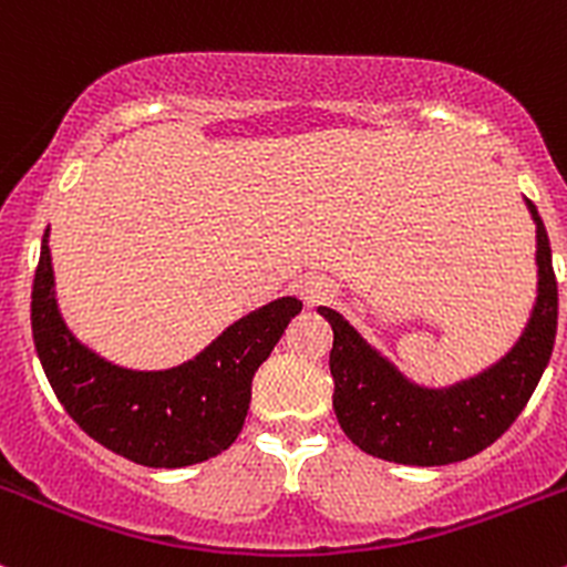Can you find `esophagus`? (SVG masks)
<instances>
[{
  "label": "esophagus",
  "mask_w": 567,
  "mask_h": 567,
  "mask_svg": "<svg viewBox=\"0 0 567 567\" xmlns=\"http://www.w3.org/2000/svg\"><path fill=\"white\" fill-rule=\"evenodd\" d=\"M299 296L307 301V305H320V301H326L331 296V285L326 282L323 277H305L299 279Z\"/></svg>",
  "instance_id": "obj_1"
}]
</instances>
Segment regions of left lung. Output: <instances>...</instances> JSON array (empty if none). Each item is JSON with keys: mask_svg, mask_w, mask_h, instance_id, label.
I'll list each match as a JSON object with an SVG mask.
<instances>
[{"mask_svg": "<svg viewBox=\"0 0 567 567\" xmlns=\"http://www.w3.org/2000/svg\"><path fill=\"white\" fill-rule=\"evenodd\" d=\"M535 221L537 290L516 346L485 368L447 386L409 379L390 357L364 340L331 307L318 312L331 323L329 370L334 414L346 436L368 455L405 466H447L483 453L516 422L535 392L557 334V279L540 214Z\"/></svg>", "mask_w": 567, "mask_h": 567, "instance_id": "left-lung-1", "label": "left lung"}]
</instances>
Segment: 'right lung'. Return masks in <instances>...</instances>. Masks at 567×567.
Segmentation results:
<instances>
[{"label":"right lung","mask_w":567,"mask_h":567,"mask_svg":"<svg viewBox=\"0 0 567 567\" xmlns=\"http://www.w3.org/2000/svg\"><path fill=\"white\" fill-rule=\"evenodd\" d=\"M54 285L45 227L32 285V337L45 379L87 436L153 468L203 463L236 442L255 370L301 312L296 296H282L227 326L194 359L136 370L109 362L68 329Z\"/></svg>","instance_id":"right-lung-1"}]
</instances>
